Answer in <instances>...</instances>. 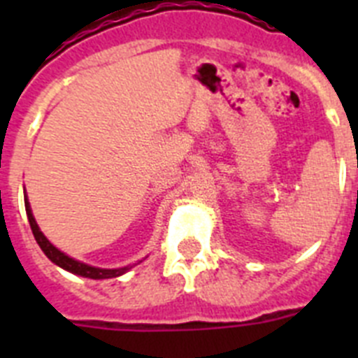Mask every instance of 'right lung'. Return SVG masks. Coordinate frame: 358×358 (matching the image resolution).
Returning a JSON list of instances; mask_svg holds the SVG:
<instances>
[{
  "label": "right lung",
  "instance_id": "add662e5",
  "mask_svg": "<svg viewBox=\"0 0 358 358\" xmlns=\"http://www.w3.org/2000/svg\"><path fill=\"white\" fill-rule=\"evenodd\" d=\"M24 208H27V217H28V222H30L31 233H34V236H36L39 248L43 249L44 255L48 256V260H52L57 267L64 268V271H68V273L71 274H77V276L91 278V280H109V278H118L132 268V265H127V267H118V268H100V267H93V265L84 264V262L75 260V258L68 256L66 252L59 251V249H57L55 245H53V243L43 235V231L39 229L36 218H34V213H31L27 192H24Z\"/></svg>",
  "mask_w": 358,
  "mask_h": 358
}]
</instances>
